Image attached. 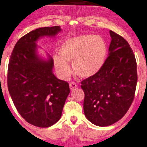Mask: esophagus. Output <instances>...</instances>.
<instances>
[{
  "label": "esophagus",
  "instance_id": "34e87169",
  "mask_svg": "<svg viewBox=\"0 0 147 147\" xmlns=\"http://www.w3.org/2000/svg\"><path fill=\"white\" fill-rule=\"evenodd\" d=\"M69 87L71 91H73V90L76 89V88L77 87V85L75 83V82H72V83H70L69 84Z\"/></svg>",
  "mask_w": 147,
  "mask_h": 147
}]
</instances>
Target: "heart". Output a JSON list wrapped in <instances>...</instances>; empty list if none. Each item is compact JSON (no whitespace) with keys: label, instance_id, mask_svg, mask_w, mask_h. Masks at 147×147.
I'll return each mask as SVG.
<instances>
[{"label":"heart","instance_id":"heart-1","mask_svg":"<svg viewBox=\"0 0 147 147\" xmlns=\"http://www.w3.org/2000/svg\"><path fill=\"white\" fill-rule=\"evenodd\" d=\"M60 56L53 60L56 72L62 79H67L71 73L69 63L76 75L89 79L98 73L104 64L107 46L102 37L81 35L62 43L58 49Z\"/></svg>","mask_w":147,"mask_h":147}]
</instances>
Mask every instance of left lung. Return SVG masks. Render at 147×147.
<instances>
[{"label":"left lung","instance_id":"left-lung-1","mask_svg":"<svg viewBox=\"0 0 147 147\" xmlns=\"http://www.w3.org/2000/svg\"><path fill=\"white\" fill-rule=\"evenodd\" d=\"M111 41L108 57L93 77L81 82L85 93L84 113L98 126H107L120 120L134 98L137 83L136 62L127 41L109 31Z\"/></svg>","mask_w":147,"mask_h":147}]
</instances>
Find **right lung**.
I'll return each mask as SVG.
<instances>
[{
	"label": "right lung",
	"instance_id": "right-lung-1",
	"mask_svg": "<svg viewBox=\"0 0 147 147\" xmlns=\"http://www.w3.org/2000/svg\"><path fill=\"white\" fill-rule=\"evenodd\" d=\"M60 26L41 27L25 35L15 44L8 66V89L17 110L29 124L47 128L62 116L70 93L67 82L54 75V60L47 54H38L36 42L41 38L55 37Z\"/></svg>",
	"mask_w": 147,
	"mask_h": 147
}]
</instances>
